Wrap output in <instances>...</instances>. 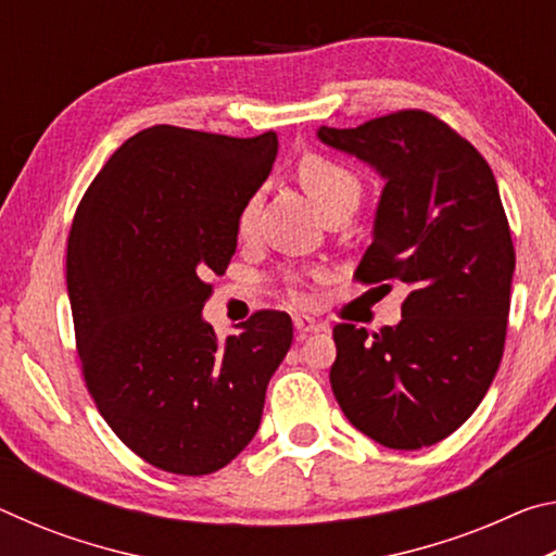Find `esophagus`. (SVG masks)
Masks as SVG:
<instances>
[{
    "mask_svg": "<svg viewBox=\"0 0 556 556\" xmlns=\"http://www.w3.org/2000/svg\"><path fill=\"white\" fill-rule=\"evenodd\" d=\"M294 328L296 333L304 338L306 333H318V331H326V324L316 321V318H308V316H294Z\"/></svg>",
    "mask_w": 556,
    "mask_h": 556,
    "instance_id": "34e87169",
    "label": "esophagus"
}]
</instances>
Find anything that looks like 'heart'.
I'll list each match as a JSON object with an SVG mask.
<instances>
[{
	"mask_svg": "<svg viewBox=\"0 0 556 556\" xmlns=\"http://www.w3.org/2000/svg\"><path fill=\"white\" fill-rule=\"evenodd\" d=\"M299 178H301V186L306 188V193L312 195L314 203L321 208V213L343 199H355V201L361 199V181H357L355 174L326 156H316V154L306 156L304 162L299 164ZM255 215H257V195H250V199L244 201L238 218V228L242 235L252 230V225H255ZM291 296L301 301L304 299V291L294 285L291 287Z\"/></svg>",
	"mask_w": 556,
	"mask_h": 556,
	"instance_id": "obj_1",
	"label": "heart"
}]
</instances>
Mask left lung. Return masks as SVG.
Wrapping results in <instances>:
<instances>
[{
  "instance_id": "8db88e82",
  "label": "left lung",
  "mask_w": 556,
  "mask_h": 556,
  "mask_svg": "<svg viewBox=\"0 0 556 556\" xmlns=\"http://www.w3.org/2000/svg\"><path fill=\"white\" fill-rule=\"evenodd\" d=\"M316 137L384 181L355 277L409 289L397 326L372 336L333 328V394L378 444L431 446L476 412L503 357L515 250L495 176L473 144L421 110L318 127Z\"/></svg>"
}]
</instances>
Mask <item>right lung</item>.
I'll list each match as a JSON object with an SVG mask.
<instances>
[{
    "label": "right lung",
    "mask_w": 556,
    "mask_h": 556,
    "mask_svg": "<svg viewBox=\"0 0 556 556\" xmlns=\"http://www.w3.org/2000/svg\"><path fill=\"white\" fill-rule=\"evenodd\" d=\"M277 135L156 125L129 137L75 211L65 279L88 392L110 429L168 473L205 476L257 434L294 326L257 312L220 341L205 277L225 275Z\"/></svg>",
    "instance_id": "obj_1"
}]
</instances>
